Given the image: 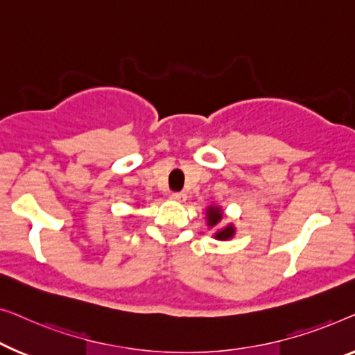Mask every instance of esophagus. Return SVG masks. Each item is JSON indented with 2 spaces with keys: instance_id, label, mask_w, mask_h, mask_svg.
<instances>
[{
  "instance_id": "1",
  "label": "esophagus",
  "mask_w": 355,
  "mask_h": 355,
  "mask_svg": "<svg viewBox=\"0 0 355 355\" xmlns=\"http://www.w3.org/2000/svg\"><path fill=\"white\" fill-rule=\"evenodd\" d=\"M172 199H175V201H180L183 202L184 199H187V194H184L183 191H178V193H172Z\"/></svg>"
}]
</instances>
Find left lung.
<instances>
[{"label": "left lung", "instance_id": "obj_1", "mask_svg": "<svg viewBox=\"0 0 355 355\" xmlns=\"http://www.w3.org/2000/svg\"><path fill=\"white\" fill-rule=\"evenodd\" d=\"M207 220H209L207 223L211 227L217 225V223L222 220L220 209H218V207H209L207 209ZM233 233H234V230H233L232 225H230V227H225L223 230H220V232H218V233H216V238L217 239H228V238L233 236Z\"/></svg>", "mask_w": 355, "mask_h": 355}]
</instances>
